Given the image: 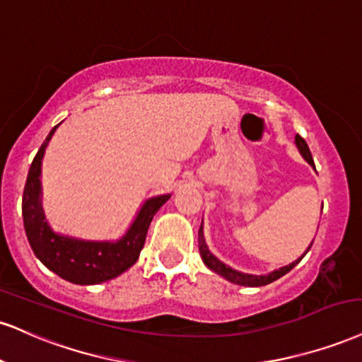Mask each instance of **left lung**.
<instances>
[{
  "instance_id": "left-lung-1",
  "label": "left lung",
  "mask_w": 362,
  "mask_h": 362,
  "mask_svg": "<svg viewBox=\"0 0 362 362\" xmlns=\"http://www.w3.org/2000/svg\"><path fill=\"white\" fill-rule=\"evenodd\" d=\"M295 145H297L300 155H302L303 158H305V162L310 165V167L315 168V163H313L312 153H310V150H308L307 141L302 136H300V134H297V136H295ZM312 243H310V246L307 247V251L303 252V255L300 256L298 259H295L293 263L286 264V267L273 269V272L267 273V275H250V273L238 272V269L230 268L229 264L223 263V261H221L219 258H216V256L212 255L211 251H209L206 238H204L202 224H200V229H199V251H200V258H202L204 264H206L209 269H212V272L217 273V275H219V276L226 278V280H228V281L236 283V285H243V286H263V285H268V283L278 280V278H281L283 275H286V273H288L293 267H297V264L300 263V259H302L303 256L307 255L308 250H310V247H312Z\"/></svg>"
}]
</instances>
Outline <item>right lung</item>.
Segmentation results:
<instances>
[{"mask_svg":"<svg viewBox=\"0 0 362 362\" xmlns=\"http://www.w3.org/2000/svg\"><path fill=\"white\" fill-rule=\"evenodd\" d=\"M42 143L28 170L27 184L23 190L25 233L38 259L50 272L76 285H98L112 280L138 261L139 252L145 246V239L151 219L158 209L170 199V194L146 199L139 207L136 217L126 233L116 241H89L55 233L45 219L42 207V160L45 155L55 129Z\"/></svg>","mask_w":362,"mask_h":362,"instance_id":"obj_1","label":"right lung"}]
</instances>
